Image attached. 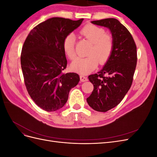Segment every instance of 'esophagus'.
Masks as SVG:
<instances>
[{
    "mask_svg": "<svg viewBox=\"0 0 157 157\" xmlns=\"http://www.w3.org/2000/svg\"><path fill=\"white\" fill-rule=\"evenodd\" d=\"M80 80H81L82 82H86L88 80V78L86 77H84V76H83V75H80Z\"/></svg>",
    "mask_w": 157,
    "mask_h": 157,
    "instance_id": "34e87169",
    "label": "esophagus"
}]
</instances>
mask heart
<instances>
[{
	"mask_svg": "<svg viewBox=\"0 0 157 157\" xmlns=\"http://www.w3.org/2000/svg\"><path fill=\"white\" fill-rule=\"evenodd\" d=\"M80 34L91 42L92 46L87 53L88 56L76 59L71 67L80 74H87L97 67L98 61L100 63H104L109 59L113 50L114 42L113 37L107 35L103 28L92 24L85 25ZM63 48L70 59L75 58V36L72 33L65 36Z\"/></svg>",
	"mask_w": 157,
	"mask_h": 157,
	"instance_id": "1",
	"label": "heart"
}]
</instances>
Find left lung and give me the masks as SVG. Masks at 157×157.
<instances>
[{
  "label": "left lung",
  "mask_w": 157,
  "mask_h": 157,
  "mask_svg": "<svg viewBox=\"0 0 157 157\" xmlns=\"http://www.w3.org/2000/svg\"><path fill=\"white\" fill-rule=\"evenodd\" d=\"M92 23L107 27L114 42L112 54L104 67L98 74L88 76L94 85L86 99L88 105L95 111L106 112L118 105L131 87L137 64V48L129 31L117 19L107 18Z\"/></svg>",
  "instance_id": "obj_1"
}]
</instances>
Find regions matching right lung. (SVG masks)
<instances>
[{
	"label": "right lung",
	"mask_w": 157,
	"mask_h": 157,
	"mask_svg": "<svg viewBox=\"0 0 157 157\" xmlns=\"http://www.w3.org/2000/svg\"><path fill=\"white\" fill-rule=\"evenodd\" d=\"M83 20L48 19L33 28L23 44L21 65L25 86L33 100L46 111L62 108L70 90L79 82L78 74L62 72L67 63L63 42Z\"/></svg>",
	"instance_id": "1"
}]
</instances>
